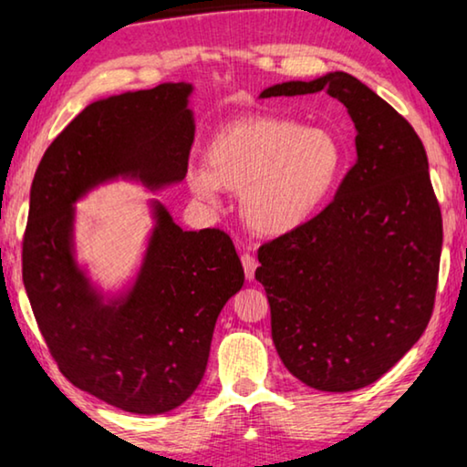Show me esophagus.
Wrapping results in <instances>:
<instances>
[{"mask_svg": "<svg viewBox=\"0 0 467 467\" xmlns=\"http://www.w3.org/2000/svg\"><path fill=\"white\" fill-rule=\"evenodd\" d=\"M242 265H244L246 280H254V269H256V259H254V256L248 254V253L242 254Z\"/></svg>", "mask_w": 467, "mask_h": 467, "instance_id": "1", "label": "esophagus"}]
</instances>
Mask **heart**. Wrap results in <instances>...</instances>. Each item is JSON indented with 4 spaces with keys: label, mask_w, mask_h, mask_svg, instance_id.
<instances>
[{
    "label": "heart",
    "mask_w": 467,
    "mask_h": 467,
    "mask_svg": "<svg viewBox=\"0 0 467 467\" xmlns=\"http://www.w3.org/2000/svg\"><path fill=\"white\" fill-rule=\"evenodd\" d=\"M206 166L187 171L200 200L219 204L240 193V214L253 232L282 235L320 211L341 174L343 150L333 132L280 118L234 121L214 134Z\"/></svg>",
    "instance_id": "heart-1"
}]
</instances>
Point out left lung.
<instances>
[{"label": "left lung", "mask_w": 467, "mask_h": 467, "mask_svg": "<svg viewBox=\"0 0 467 467\" xmlns=\"http://www.w3.org/2000/svg\"><path fill=\"white\" fill-rule=\"evenodd\" d=\"M327 90L356 126V164L314 219L259 248L272 339L296 379L367 388L415 346L434 309L442 214L428 155L394 107L343 71L259 99Z\"/></svg>", "instance_id": "1"}]
</instances>
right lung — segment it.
Masks as SVG:
<instances>
[{
  "label": "right lung",
  "instance_id": "1",
  "mask_svg": "<svg viewBox=\"0 0 467 467\" xmlns=\"http://www.w3.org/2000/svg\"><path fill=\"white\" fill-rule=\"evenodd\" d=\"M193 86L160 84L94 100L52 140L31 185L23 282L60 373L137 415L177 409L204 377L214 324L244 284L221 229L183 232L158 200L137 278L103 295L76 261V202L111 181L151 192L187 174Z\"/></svg>",
  "mask_w": 467,
  "mask_h": 467
}]
</instances>
